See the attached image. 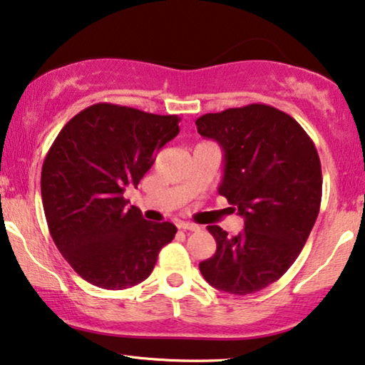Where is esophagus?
Masks as SVG:
<instances>
[{
    "mask_svg": "<svg viewBox=\"0 0 365 365\" xmlns=\"http://www.w3.org/2000/svg\"><path fill=\"white\" fill-rule=\"evenodd\" d=\"M179 229H182V231H199V226L194 222L182 221V222H179Z\"/></svg>",
    "mask_w": 365,
    "mask_h": 365,
    "instance_id": "1",
    "label": "esophagus"
}]
</instances>
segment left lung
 <instances>
[{
  "label": "left lung",
  "mask_w": 365,
  "mask_h": 365,
  "mask_svg": "<svg viewBox=\"0 0 365 365\" xmlns=\"http://www.w3.org/2000/svg\"><path fill=\"white\" fill-rule=\"evenodd\" d=\"M196 126L221 146L217 191L244 217L232 237L207 226L217 249L199 271L219 291L257 292L286 274L312 231L322 197L317 149L296 119L267 104L204 114Z\"/></svg>",
  "instance_id": "1"
}]
</instances>
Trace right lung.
<instances>
[{"mask_svg":"<svg viewBox=\"0 0 365 365\" xmlns=\"http://www.w3.org/2000/svg\"><path fill=\"white\" fill-rule=\"evenodd\" d=\"M178 116L93 104L69 119L41 171L46 222L59 252L93 286L128 289L153 272L178 229L151 222L123 197L179 133Z\"/></svg>","mask_w":365,"mask_h":365,"instance_id":"add662e5","label":"right lung"}]
</instances>
